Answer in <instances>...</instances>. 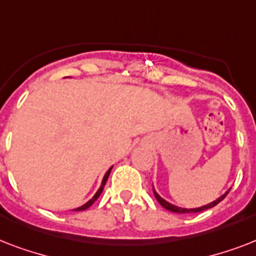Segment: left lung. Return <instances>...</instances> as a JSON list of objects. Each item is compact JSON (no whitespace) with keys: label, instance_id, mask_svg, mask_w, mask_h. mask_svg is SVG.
<instances>
[{"label":"left lung","instance_id":"obj_1","mask_svg":"<svg viewBox=\"0 0 256 256\" xmlns=\"http://www.w3.org/2000/svg\"><path fill=\"white\" fill-rule=\"evenodd\" d=\"M228 191H230V188L224 192L223 195H220L219 198H216L215 200H212V202L207 203V204H204V206H200V207H195V208H186V207H179L176 206V204H172V203L168 202L166 199H164L162 196H160L158 192H156V190L154 188V186H152V192H154V195H156V199L160 202V204L162 207H164L166 210L168 211H172V212H176V214H188V212H200V211H204V210H208V208H212L214 206H216L220 200H223L224 199V196H226L227 194H228Z\"/></svg>","mask_w":256,"mask_h":256}]
</instances>
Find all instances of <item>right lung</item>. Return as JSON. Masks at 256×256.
Segmentation results:
<instances>
[{
    "label": "right lung",
    "mask_w": 256,
    "mask_h": 256,
    "mask_svg": "<svg viewBox=\"0 0 256 256\" xmlns=\"http://www.w3.org/2000/svg\"><path fill=\"white\" fill-rule=\"evenodd\" d=\"M112 166L110 168H108V171H106V172H104V178H102V182H100V188H98V190H96V192L94 195H92V199H88V202L85 203V204H82V206H80V207H77V208H74V211H84V210H86V208H88V207L92 206V203L96 202V199L100 198V195L102 194V191H104V184H106V182H108V175H110V172H112Z\"/></svg>",
    "instance_id": "obj_1"
}]
</instances>
